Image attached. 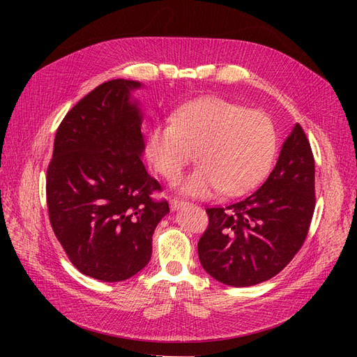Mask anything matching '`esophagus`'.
<instances>
[{"label": "esophagus", "mask_w": 357, "mask_h": 357, "mask_svg": "<svg viewBox=\"0 0 357 357\" xmlns=\"http://www.w3.org/2000/svg\"><path fill=\"white\" fill-rule=\"evenodd\" d=\"M169 205H171V210H172V211H176V210H178V208H181V207H185L186 202L174 198V199H171V201H169Z\"/></svg>", "instance_id": "esophagus-1"}]
</instances>
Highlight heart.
Returning <instances> with one entry per match:
<instances>
[{"label":"heart","instance_id":"1","mask_svg":"<svg viewBox=\"0 0 357 357\" xmlns=\"http://www.w3.org/2000/svg\"><path fill=\"white\" fill-rule=\"evenodd\" d=\"M190 152L199 167L178 183L181 193L197 198L219 190L243 195L271 169L277 131L268 114L208 96L183 105L172 122L155 125L147 135V159L167 180L181 174Z\"/></svg>","mask_w":357,"mask_h":357}]
</instances>
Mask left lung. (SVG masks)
<instances>
[{
	"label": "left lung",
	"mask_w": 357,
	"mask_h": 357,
	"mask_svg": "<svg viewBox=\"0 0 357 357\" xmlns=\"http://www.w3.org/2000/svg\"><path fill=\"white\" fill-rule=\"evenodd\" d=\"M314 158L296 123L264 185L228 207L207 208L198 243L202 268L232 287L277 275L304 244L314 213Z\"/></svg>",
	"instance_id": "left-lung-1"
}]
</instances>
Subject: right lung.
Here are the masks:
<instances>
[{
  "instance_id": "1",
  "label": "right lung",
  "mask_w": 357,
  "mask_h": 357,
  "mask_svg": "<svg viewBox=\"0 0 357 357\" xmlns=\"http://www.w3.org/2000/svg\"><path fill=\"white\" fill-rule=\"evenodd\" d=\"M135 80L105 82L59 125L47 168L53 232L73 265L101 282H123L149 264L152 236L169 213L143 164V112Z\"/></svg>"
}]
</instances>
